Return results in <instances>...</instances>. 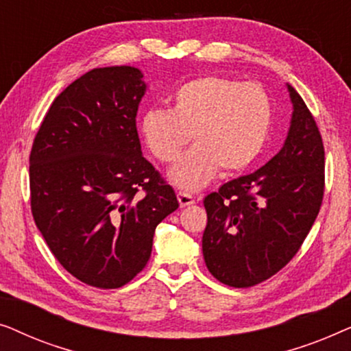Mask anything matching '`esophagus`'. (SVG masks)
<instances>
[{
  "instance_id": "esophagus-1",
  "label": "esophagus",
  "mask_w": 351,
  "mask_h": 351,
  "mask_svg": "<svg viewBox=\"0 0 351 351\" xmlns=\"http://www.w3.org/2000/svg\"><path fill=\"white\" fill-rule=\"evenodd\" d=\"M177 199H179L180 208H186V206L195 204V198L190 193H184V191H179L177 193Z\"/></svg>"
}]
</instances>
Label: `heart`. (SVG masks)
<instances>
[{"label": "heart", "instance_id": "heart-1", "mask_svg": "<svg viewBox=\"0 0 351 351\" xmlns=\"http://www.w3.org/2000/svg\"><path fill=\"white\" fill-rule=\"evenodd\" d=\"M171 102V110L148 108L141 132L161 162H174L193 137L196 145L169 172L182 190L203 189L220 167L227 174L247 169L265 148L273 105L261 84L206 75L179 86Z\"/></svg>", "mask_w": 351, "mask_h": 351}]
</instances>
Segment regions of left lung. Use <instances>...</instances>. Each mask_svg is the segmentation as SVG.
<instances>
[{"instance_id":"8db88e82","label":"left lung","mask_w":351,"mask_h":351,"mask_svg":"<svg viewBox=\"0 0 351 351\" xmlns=\"http://www.w3.org/2000/svg\"><path fill=\"white\" fill-rule=\"evenodd\" d=\"M286 86L292 117L281 150L204 198L206 267L232 287L256 286L280 271L300 249L323 201L321 134L297 90Z\"/></svg>"}]
</instances>
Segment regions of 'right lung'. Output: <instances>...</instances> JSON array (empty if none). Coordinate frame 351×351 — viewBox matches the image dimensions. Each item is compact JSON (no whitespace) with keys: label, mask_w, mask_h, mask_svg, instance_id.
Instances as JSON below:
<instances>
[{"label":"right lung","mask_w":351,"mask_h":351,"mask_svg":"<svg viewBox=\"0 0 351 351\" xmlns=\"http://www.w3.org/2000/svg\"><path fill=\"white\" fill-rule=\"evenodd\" d=\"M145 90L136 66L90 70L57 95L32 147L36 227L66 271L100 289L143 270L156 225L179 208L142 155L136 117Z\"/></svg>","instance_id":"add662e5"}]
</instances>
